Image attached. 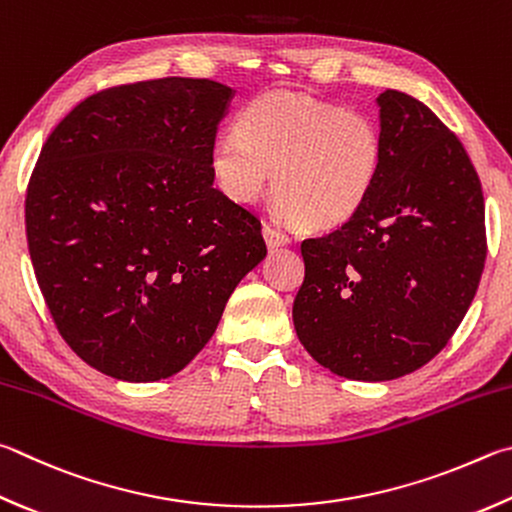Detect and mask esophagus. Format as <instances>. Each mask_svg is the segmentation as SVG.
Listing matches in <instances>:
<instances>
[{
  "label": "esophagus",
  "mask_w": 512,
  "mask_h": 512,
  "mask_svg": "<svg viewBox=\"0 0 512 512\" xmlns=\"http://www.w3.org/2000/svg\"><path fill=\"white\" fill-rule=\"evenodd\" d=\"M262 235L266 239L268 248H280V246H286L288 241H291V239H288V235H284V232H280V230H275L273 226H264Z\"/></svg>",
  "instance_id": "1"
}]
</instances>
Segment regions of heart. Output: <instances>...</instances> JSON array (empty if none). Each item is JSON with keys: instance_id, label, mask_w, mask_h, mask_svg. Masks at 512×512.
Returning a JSON list of instances; mask_svg holds the SVG:
<instances>
[{"instance_id": "b5f03b06", "label": "heart", "mask_w": 512, "mask_h": 512, "mask_svg": "<svg viewBox=\"0 0 512 512\" xmlns=\"http://www.w3.org/2000/svg\"><path fill=\"white\" fill-rule=\"evenodd\" d=\"M239 127L221 132L210 154L230 199L255 201L275 174L284 215L327 230L358 215L376 188L385 141L365 111L268 91L241 111Z\"/></svg>"}]
</instances>
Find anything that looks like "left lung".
Listing matches in <instances>:
<instances>
[{"label":"left lung","mask_w":512,"mask_h":512,"mask_svg":"<svg viewBox=\"0 0 512 512\" xmlns=\"http://www.w3.org/2000/svg\"><path fill=\"white\" fill-rule=\"evenodd\" d=\"M385 141L374 192L347 224L302 241L295 333L333 374L394 380L439 353L486 262L483 192L457 136L421 100L376 98Z\"/></svg>","instance_id":"8db88e82"}]
</instances>
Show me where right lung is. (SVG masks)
<instances>
[{
	"label": "right lung",
	"instance_id": "1",
	"mask_svg": "<svg viewBox=\"0 0 512 512\" xmlns=\"http://www.w3.org/2000/svg\"><path fill=\"white\" fill-rule=\"evenodd\" d=\"M232 98L215 80L136 82L46 138L26 190L31 262L60 336L102 374H179L266 257L259 219L212 185Z\"/></svg>",
	"mask_w": 512,
	"mask_h": 512
}]
</instances>
